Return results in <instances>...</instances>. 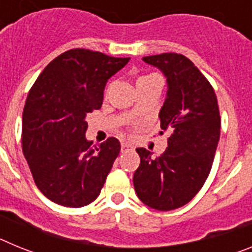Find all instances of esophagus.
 I'll list each match as a JSON object with an SVG mask.
<instances>
[{
  "instance_id": "34e87169",
  "label": "esophagus",
  "mask_w": 252,
  "mask_h": 252,
  "mask_svg": "<svg viewBox=\"0 0 252 252\" xmlns=\"http://www.w3.org/2000/svg\"><path fill=\"white\" fill-rule=\"evenodd\" d=\"M133 150V146L128 142H122L121 144V151L122 153H126V151H132Z\"/></svg>"
}]
</instances>
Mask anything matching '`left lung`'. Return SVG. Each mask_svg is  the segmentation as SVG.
Segmentation results:
<instances>
[{
    "label": "left lung",
    "instance_id": "left-lung-1",
    "mask_svg": "<svg viewBox=\"0 0 252 252\" xmlns=\"http://www.w3.org/2000/svg\"><path fill=\"white\" fill-rule=\"evenodd\" d=\"M142 60L166 77L168 92L159 119L160 127L169 128L171 135L166 150L158 158L146 149H136L140 165L133 187L142 203L171 211L192 201L208 178L221 133V116L213 87L188 58L162 53Z\"/></svg>",
    "mask_w": 252,
    "mask_h": 252
}]
</instances>
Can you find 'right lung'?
I'll return each instance as SVG.
<instances>
[{"label": "right lung", "mask_w": 252, "mask_h": 252, "mask_svg": "<svg viewBox=\"0 0 252 252\" xmlns=\"http://www.w3.org/2000/svg\"><path fill=\"white\" fill-rule=\"evenodd\" d=\"M128 60L70 49L31 87L22 113V153L39 190L54 203L79 208L101 193L121 145L116 137L92 145L86 116L101 108L107 81Z\"/></svg>", "instance_id": "obj_1"}]
</instances>
